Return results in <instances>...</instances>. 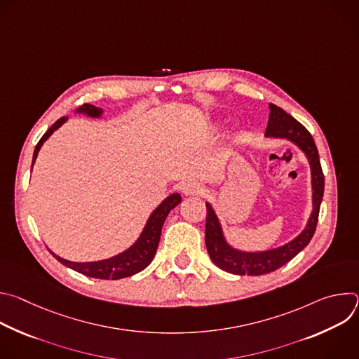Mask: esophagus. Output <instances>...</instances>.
Instances as JSON below:
<instances>
[{
	"mask_svg": "<svg viewBox=\"0 0 359 359\" xmlns=\"http://www.w3.org/2000/svg\"><path fill=\"white\" fill-rule=\"evenodd\" d=\"M203 189L198 183L196 182H187L184 186H183V193L186 196H197V194H201Z\"/></svg>",
	"mask_w": 359,
	"mask_h": 359,
	"instance_id": "1",
	"label": "esophagus"
}]
</instances>
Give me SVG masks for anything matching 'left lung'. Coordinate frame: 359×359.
Instances as JSON below:
<instances>
[{"mask_svg": "<svg viewBox=\"0 0 359 359\" xmlns=\"http://www.w3.org/2000/svg\"><path fill=\"white\" fill-rule=\"evenodd\" d=\"M269 123L264 136L270 139H284L295 144L306 158L311 169V190H313V212L304 230L288 243L276 248L262 251H244L233 247L224 233L222 223L206 201V247L212 262L222 270L236 276H263L287 264L291 259L310 243L316 233L320 206L324 196V175L320 163L318 150L311 133L299 122L288 115L281 108L270 104Z\"/></svg>", "mask_w": 359, "mask_h": 359, "instance_id": "8db88e82", "label": "left lung"}]
</instances>
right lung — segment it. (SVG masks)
I'll return each mask as SVG.
<instances>
[{
    "label": "right lung",
    "instance_id": "add662e5",
    "mask_svg": "<svg viewBox=\"0 0 359 359\" xmlns=\"http://www.w3.org/2000/svg\"><path fill=\"white\" fill-rule=\"evenodd\" d=\"M75 114L85 115L88 118H93V119H100L102 116H104V109L96 108L90 104H85V105L79 107L75 111ZM67 121H68V118H65V116L61 118L45 132V135L41 137V140L35 146L34 156H32V166L36 161L38 151L42 147L43 142L48 140V137L53 135L57 129H60ZM180 201H182V196L179 193H172L170 196H168L159 204V206L150 213V216H149L140 236L136 238V241L129 248L114 255V257H109L105 260H97V262L76 263V262L65 260V259L60 257V255H57L55 252L50 251L49 248L48 250L65 267H69L71 270H75L83 276L92 277V278L119 280V278L130 277L136 273H140L151 263L153 257H155V254H156L158 245H159L163 223H165L168 215L170 213V210L175 209Z\"/></svg>",
    "mask_w": 359,
    "mask_h": 359
}]
</instances>
